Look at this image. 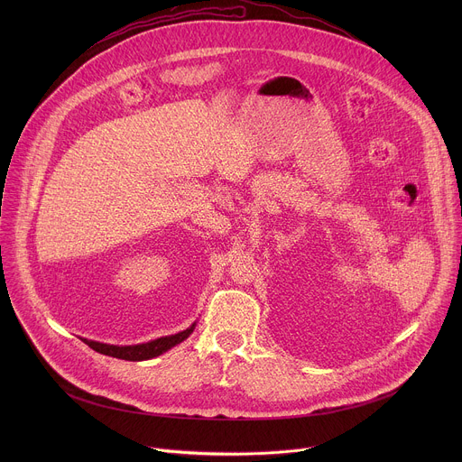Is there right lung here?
<instances>
[{"mask_svg": "<svg viewBox=\"0 0 462 462\" xmlns=\"http://www.w3.org/2000/svg\"><path fill=\"white\" fill-rule=\"evenodd\" d=\"M195 328V323L186 328L182 333L171 335V337H164V338H157L153 342L148 344H141V346H125V347H116V346H107V344H100V342H91V340H84L91 349H95L97 353L113 356V358H120V360H129V362H141V360H150L153 356H159L162 353H166L168 349H171L173 346L180 344L182 340H186Z\"/></svg>", "mask_w": 462, "mask_h": 462, "instance_id": "obj_1", "label": "right lung"}]
</instances>
